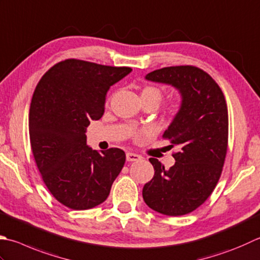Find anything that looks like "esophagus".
Masks as SVG:
<instances>
[{"mask_svg":"<svg viewBox=\"0 0 260 260\" xmlns=\"http://www.w3.org/2000/svg\"><path fill=\"white\" fill-rule=\"evenodd\" d=\"M142 159V156L136 154V153H132V152H127L126 153V160L127 161H139Z\"/></svg>","mask_w":260,"mask_h":260,"instance_id":"1","label":"esophagus"}]
</instances>
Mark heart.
Returning <instances> with one entry per match:
<instances>
[{"mask_svg":"<svg viewBox=\"0 0 260 260\" xmlns=\"http://www.w3.org/2000/svg\"><path fill=\"white\" fill-rule=\"evenodd\" d=\"M141 98L153 99L156 101L157 104H159L161 98H162V92L160 89L155 88V86H145L141 93Z\"/></svg>","mask_w":260,"mask_h":260,"instance_id":"heart-1","label":"heart"}]
</instances>
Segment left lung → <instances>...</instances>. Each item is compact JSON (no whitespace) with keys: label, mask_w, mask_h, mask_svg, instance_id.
Returning a JSON list of instances; mask_svg holds the SVG:
<instances>
[{"label":"left lung","mask_w":260,"mask_h":260,"mask_svg":"<svg viewBox=\"0 0 260 260\" xmlns=\"http://www.w3.org/2000/svg\"><path fill=\"white\" fill-rule=\"evenodd\" d=\"M145 79L174 86L181 104L162 135L177 146L176 162L165 169L157 159H149L154 176L143 187V200L161 214L185 215L210 197L220 179L229 134L225 98L215 81L195 66L155 70Z\"/></svg>","instance_id":"8db88e82"}]
</instances>
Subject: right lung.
Segmentation results:
<instances>
[{
  "label": "right lung",
  "mask_w": 260,
  "mask_h": 260,
  "mask_svg": "<svg viewBox=\"0 0 260 260\" xmlns=\"http://www.w3.org/2000/svg\"><path fill=\"white\" fill-rule=\"evenodd\" d=\"M131 68L65 59L44 74L29 111L30 144L38 170L56 200L72 210L104 203L125 164V152L86 145L90 120L104 115L111 85Z\"/></svg>",
  "instance_id": "obj_1"
}]
</instances>
